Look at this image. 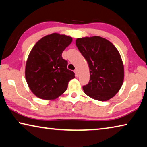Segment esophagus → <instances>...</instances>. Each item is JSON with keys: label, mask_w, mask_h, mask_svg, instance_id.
Wrapping results in <instances>:
<instances>
[{"label": "esophagus", "mask_w": 147, "mask_h": 147, "mask_svg": "<svg viewBox=\"0 0 147 147\" xmlns=\"http://www.w3.org/2000/svg\"><path fill=\"white\" fill-rule=\"evenodd\" d=\"M74 73H75L76 76H78V69H75V70H74Z\"/></svg>", "instance_id": "34e87169"}]
</instances>
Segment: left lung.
Masks as SVG:
<instances>
[{
    "mask_svg": "<svg viewBox=\"0 0 147 147\" xmlns=\"http://www.w3.org/2000/svg\"><path fill=\"white\" fill-rule=\"evenodd\" d=\"M76 45L88 62L90 80L83 89L87 95L99 101L113 97L124 80V65L116 47L100 36L78 38Z\"/></svg>",
    "mask_w": 147,
    "mask_h": 147,
    "instance_id": "left-lung-1",
    "label": "left lung"
}]
</instances>
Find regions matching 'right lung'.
<instances>
[{
  "instance_id": "1",
  "label": "right lung",
  "mask_w": 147,
  "mask_h": 147,
  "mask_svg": "<svg viewBox=\"0 0 147 147\" xmlns=\"http://www.w3.org/2000/svg\"><path fill=\"white\" fill-rule=\"evenodd\" d=\"M72 41L71 37L53 33L39 39L31 50L26 63L25 77L37 97L54 100L66 91L69 82L75 77L61 56Z\"/></svg>"
}]
</instances>
